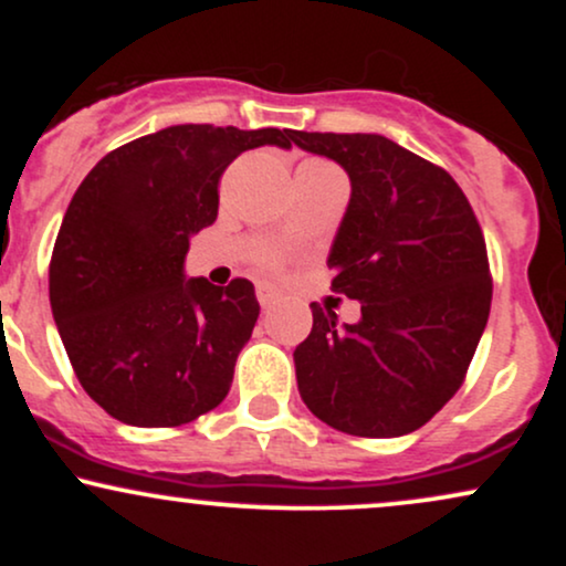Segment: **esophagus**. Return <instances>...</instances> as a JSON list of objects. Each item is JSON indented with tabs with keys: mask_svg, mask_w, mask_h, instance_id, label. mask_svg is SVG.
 <instances>
[{
	"mask_svg": "<svg viewBox=\"0 0 566 566\" xmlns=\"http://www.w3.org/2000/svg\"><path fill=\"white\" fill-rule=\"evenodd\" d=\"M276 292L269 287V284H258V303L263 305V308H271V305L276 303Z\"/></svg>",
	"mask_w": 566,
	"mask_h": 566,
	"instance_id": "esophagus-1",
	"label": "esophagus"
}]
</instances>
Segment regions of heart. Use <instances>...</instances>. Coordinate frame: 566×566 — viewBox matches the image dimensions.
Instances as JSON below:
<instances>
[{
	"mask_svg": "<svg viewBox=\"0 0 566 566\" xmlns=\"http://www.w3.org/2000/svg\"><path fill=\"white\" fill-rule=\"evenodd\" d=\"M301 170H335V167L329 165V161H322V159H305L301 165ZM255 263L265 271H276L279 265H282V255H279L276 250H271V247H263V250L255 252Z\"/></svg>",
	"mask_w": 566,
	"mask_h": 566,
	"instance_id": "heart-1",
	"label": "heart"
}]
</instances>
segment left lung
Returning a JSON list of instances; mask_svg holds the SVG:
<instances>
[{
	"instance_id": "8db88e82",
	"label": "left lung",
	"mask_w": 566,
	"mask_h": 566,
	"mask_svg": "<svg viewBox=\"0 0 566 566\" xmlns=\"http://www.w3.org/2000/svg\"><path fill=\"white\" fill-rule=\"evenodd\" d=\"M292 143L348 172L327 265L333 290L361 303L356 324L311 303L314 327L292 354L297 391L337 431L405 437L463 386L486 327L482 226L450 172L382 135L295 129Z\"/></svg>"
}]
</instances>
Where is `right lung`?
I'll return each mask as SVG.
<instances>
[{"label":"right lung","instance_id":"add662e5","mask_svg":"<svg viewBox=\"0 0 566 566\" xmlns=\"http://www.w3.org/2000/svg\"><path fill=\"white\" fill-rule=\"evenodd\" d=\"M295 129L175 125L114 148L76 188L50 261V305L82 388L127 426L172 428L229 394L261 305L247 279H186L226 167Z\"/></svg>","mask_w":566,"mask_h":566}]
</instances>
